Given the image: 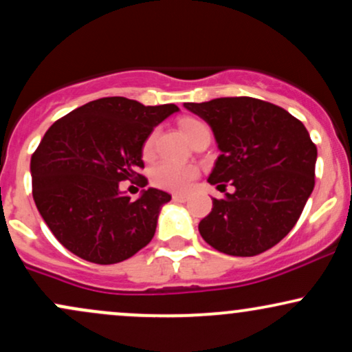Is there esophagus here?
<instances>
[{"label": "esophagus", "instance_id": "obj_1", "mask_svg": "<svg viewBox=\"0 0 352 352\" xmlns=\"http://www.w3.org/2000/svg\"><path fill=\"white\" fill-rule=\"evenodd\" d=\"M172 199L173 201H180V204H184V201L187 200V195H185V193H173Z\"/></svg>", "mask_w": 352, "mask_h": 352}]
</instances>
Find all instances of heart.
I'll use <instances>...</instances> for the list:
<instances>
[{
	"instance_id": "obj_1",
	"label": "heart",
	"mask_w": 352,
	"mask_h": 352,
	"mask_svg": "<svg viewBox=\"0 0 352 352\" xmlns=\"http://www.w3.org/2000/svg\"><path fill=\"white\" fill-rule=\"evenodd\" d=\"M180 129L190 142L195 140L197 137L204 134V132H208L207 125L199 119H193V117H185V119H182ZM155 137L157 132H152V134L144 140L142 157L145 160H148L153 155ZM197 177H199V168H197V165L170 162V160L157 164L155 167L152 168L151 173V180L155 187L170 190V192H185V190L193 184V180H195Z\"/></svg>"
}]
</instances>
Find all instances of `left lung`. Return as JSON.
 <instances>
[{
	"mask_svg": "<svg viewBox=\"0 0 352 352\" xmlns=\"http://www.w3.org/2000/svg\"><path fill=\"white\" fill-rule=\"evenodd\" d=\"M212 127L220 148L208 182L225 192L199 223L210 246L232 256L270 250L296 225L314 188L318 151L301 120L254 98L185 102Z\"/></svg>",
	"mask_w": 352,
	"mask_h": 352,
	"instance_id": "obj_1",
	"label": "left lung"
}]
</instances>
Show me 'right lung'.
Wrapping results in <instances>:
<instances>
[{
	"mask_svg": "<svg viewBox=\"0 0 352 352\" xmlns=\"http://www.w3.org/2000/svg\"><path fill=\"white\" fill-rule=\"evenodd\" d=\"M177 111L175 104L102 98L47 129L31 157L33 199L64 248L91 263L114 265L151 243L160 208L172 197L147 188L132 200L120 182L147 185L139 173L144 140Z\"/></svg>",
	"mask_w": 352,
	"mask_h": 352,
	"instance_id": "add662e5",
	"label": "right lung"
}]
</instances>
